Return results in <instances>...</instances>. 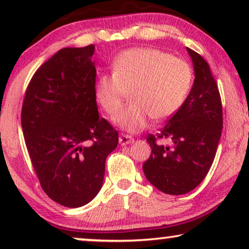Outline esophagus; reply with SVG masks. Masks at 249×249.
Here are the masks:
<instances>
[{
    "label": "esophagus",
    "mask_w": 249,
    "mask_h": 249,
    "mask_svg": "<svg viewBox=\"0 0 249 249\" xmlns=\"http://www.w3.org/2000/svg\"><path fill=\"white\" fill-rule=\"evenodd\" d=\"M134 142V138L131 137V136H128V135H121L120 137H119V144L121 146H124V145H128V144H132Z\"/></svg>",
    "instance_id": "esophagus-1"
}]
</instances>
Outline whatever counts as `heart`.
Instances as JSON below:
<instances>
[{
	"label": "heart",
	"instance_id": "heart-1",
	"mask_svg": "<svg viewBox=\"0 0 249 249\" xmlns=\"http://www.w3.org/2000/svg\"><path fill=\"white\" fill-rule=\"evenodd\" d=\"M193 70L185 60L151 47L127 50L113 62V72L98 77L95 97L107 114L120 108L127 93L131 103L113 118L117 127L129 132L145 129L153 118L164 120L188 97Z\"/></svg>",
	"mask_w": 249,
	"mask_h": 249
}]
</instances>
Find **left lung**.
I'll return each instance as SVG.
<instances>
[{
	"instance_id": "1",
	"label": "left lung",
	"mask_w": 249,
	"mask_h": 249,
	"mask_svg": "<svg viewBox=\"0 0 249 249\" xmlns=\"http://www.w3.org/2000/svg\"><path fill=\"white\" fill-rule=\"evenodd\" d=\"M192 59L195 80L185 103L160 130L147 136L152 148L142 164L146 179L169 195H183L195 189L212 165L222 131V104L209 63L186 47ZM168 138L171 146L156 142Z\"/></svg>"
}]
</instances>
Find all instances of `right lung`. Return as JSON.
Here are the masks:
<instances>
[{"instance_id": "add662e5", "label": "right lung", "mask_w": 249, "mask_h": 249, "mask_svg": "<svg viewBox=\"0 0 249 249\" xmlns=\"http://www.w3.org/2000/svg\"><path fill=\"white\" fill-rule=\"evenodd\" d=\"M94 53L95 45L60 50L34 74L22 104L23 137L40 186L67 207L94 199L119 142L98 115Z\"/></svg>"}]
</instances>
